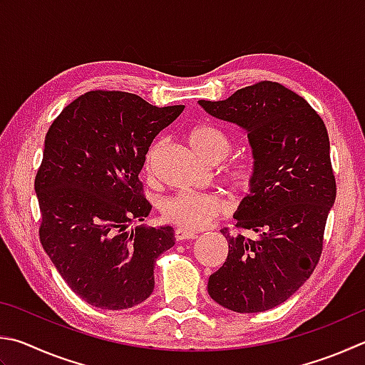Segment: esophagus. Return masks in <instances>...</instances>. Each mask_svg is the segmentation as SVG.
<instances>
[{"instance_id":"esophagus-1","label":"esophagus","mask_w":365,"mask_h":365,"mask_svg":"<svg viewBox=\"0 0 365 365\" xmlns=\"http://www.w3.org/2000/svg\"><path fill=\"white\" fill-rule=\"evenodd\" d=\"M197 233L190 230H183V228H177L175 230V240L177 241H187V240H196Z\"/></svg>"}]
</instances>
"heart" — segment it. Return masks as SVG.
I'll return each mask as SVG.
<instances>
[{
	"mask_svg": "<svg viewBox=\"0 0 365 365\" xmlns=\"http://www.w3.org/2000/svg\"><path fill=\"white\" fill-rule=\"evenodd\" d=\"M193 150L207 163H220L233 150V140L227 132L212 124H200L190 132ZM158 145H153L145 156V169L151 172L156 158ZM223 175L231 187L247 195L255 187L258 172L255 164L247 160H233L223 168ZM231 204L222 195L197 193V191H177L165 197L161 204V215L165 222L183 230H200L217 217L227 215Z\"/></svg>",
	"mask_w": 365,
	"mask_h": 365,
	"instance_id": "1",
	"label": "heart"
}]
</instances>
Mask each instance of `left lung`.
Listing matches in <instances>:
<instances>
[{"label": "left lung", "mask_w": 365, "mask_h": 365, "mask_svg": "<svg viewBox=\"0 0 365 365\" xmlns=\"http://www.w3.org/2000/svg\"><path fill=\"white\" fill-rule=\"evenodd\" d=\"M200 105L246 129L258 172L233 215L237 233L222 230L228 257L210 274L209 295L236 313H262L294 295L321 258L336 196L326 124L303 97L273 81ZM242 229L256 237L246 238Z\"/></svg>", "instance_id": "8db88e82"}]
</instances>
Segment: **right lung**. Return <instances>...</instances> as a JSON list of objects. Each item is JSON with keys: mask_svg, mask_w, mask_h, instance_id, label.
<instances>
[{"mask_svg": "<svg viewBox=\"0 0 365 365\" xmlns=\"http://www.w3.org/2000/svg\"><path fill=\"white\" fill-rule=\"evenodd\" d=\"M183 105L158 108L121 91H91L62 110L44 138L35 191L39 241L70 289L92 307L125 309L155 289L170 227L129 231L151 204L138 174L155 137Z\"/></svg>", "mask_w": 365, "mask_h": 365, "instance_id": "add662e5", "label": "right lung"}]
</instances>
